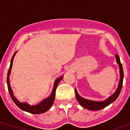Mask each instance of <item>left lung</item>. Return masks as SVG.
I'll return each mask as SVG.
<instances>
[{
  "mask_svg": "<svg viewBox=\"0 0 130 130\" xmlns=\"http://www.w3.org/2000/svg\"><path fill=\"white\" fill-rule=\"evenodd\" d=\"M115 58H116V62L117 64L119 65V72H120V80L119 83L118 84V87L117 88L116 91H115L112 95H111L110 97H108L106 100L103 101H91V100L86 99L83 97H80L79 94L77 92L76 88L75 89V96L77 98V101L79 102V104L84 107L86 109H88L89 110H93V111H97V110H100L103 108H106L111 104L113 102L115 101L119 97L120 93H121V89H122V83H123V78H124V72H123V68H122V64L120 60L119 57L118 56L117 54L115 55Z\"/></svg>",
  "mask_w": 130,
  "mask_h": 130,
  "instance_id": "8db88e82",
  "label": "left lung"
}]
</instances>
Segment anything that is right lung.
<instances>
[{"label":"right lung","instance_id":"obj_1","mask_svg":"<svg viewBox=\"0 0 130 130\" xmlns=\"http://www.w3.org/2000/svg\"><path fill=\"white\" fill-rule=\"evenodd\" d=\"M16 53L17 52H15V53H14L13 55L12 58H11L10 66H9V70H8V75H7V84H8V91H9V95H10L11 97L12 100L13 101V102H15V104H16L19 108H21L22 110H23V111H27V112L33 114L43 113L47 111V110L52 107V106L53 105V102H54L55 97L56 89H57V86H58V84H59V83H60V80L62 79L63 76H61V77H60L59 78H57V79L55 80V81L54 83V86H53V90H52V93H51V95H50L47 98L42 100L41 102H39V104H36V105H30L29 104H28V102H20V101L14 96L12 89H11V88L10 86V82H9V75H10L11 70V68H12L13 61L14 57H15Z\"/></svg>","mask_w":130,"mask_h":130}]
</instances>
